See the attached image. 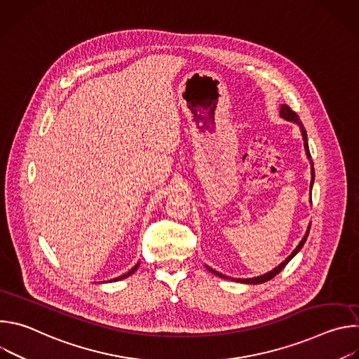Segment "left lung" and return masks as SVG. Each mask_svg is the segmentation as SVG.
Instances as JSON below:
<instances>
[{"label": "left lung", "mask_w": 359, "mask_h": 359, "mask_svg": "<svg viewBox=\"0 0 359 359\" xmlns=\"http://www.w3.org/2000/svg\"><path fill=\"white\" fill-rule=\"evenodd\" d=\"M280 116L283 118V119H285V121H288V122H292V123H297L298 126H299V130H301V135H302V140H304V149H305V155H306V158H309V161H310V165H311V190H313V184H314V177H316V173H314V163H313V161H311V155H310V149H309V139H306V132H305V129H304V126H302V123H301V121H299V118H298V115L288 107V105H281V109H280ZM310 203H311V197H310ZM310 227H311V224H309V229H306V231H305V234H304V237H302V240L299 241V244L295 247V250L288 255V257L281 263V264H278L276 269H273L271 271H269V273H266V274H263V276H257V277H252V278H231L233 281H237V283H244V284H262V283H266V281H269V280H271L273 277H276L290 262H291V259L294 257V255L302 248V245H304V243H305V240H306V237H309V233H310ZM206 269L210 271V273H213V274H216V276H219L220 278H229L230 280V277H227V276H224V274H222V273H217L216 270H213V269H210L209 266H206Z\"/></svg>", "instance_id": "8db88e82"}]
</instances>
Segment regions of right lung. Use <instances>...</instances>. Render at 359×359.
Instances as JSON below:
<instances>
[{
	"instance_id": "obj_1",
	"label": "right lung",
	"mask_w": 359,
	"mask_h": 359,
	"mask_svg": "<svg viewBox=\"0 0 359 359\" xmlns=\"http://www.w3.org/2000/svg\"><path fill=\"white\" fill-rule=\"evenodd\" d=\"M139 264H140V263H137V264H136V266H135V267H132V269H130V270H129V271H128V273H126V274H123V276H119V277H116V278H114V280H111V283H112V281H119V280H123V278H126V277H129V276H132V274H133V273H135V271H136V270H137V267H139Z\"/></svg>"
}]
</instances>
